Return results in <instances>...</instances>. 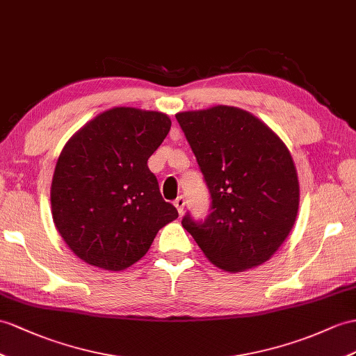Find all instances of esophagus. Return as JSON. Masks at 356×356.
I'll use <instances>...</instances> for the list:
<instances>
[{"instance_id":"34e87169","label":"esophagus","mask_w":356,"mask_h":356,"mask_svg":"<svg viewBox=\"0 0 356 356\" xmlns=\"http://www.w3.org/2000/svg\"><path fill=\"white\" fill-rule=\"evenodd\" d=\"M173 205L177 207V210H178L179 214H183V213H184V205H186L184 196H178V197L175 199V201H173Z\"/></svg>"}]
</instances>
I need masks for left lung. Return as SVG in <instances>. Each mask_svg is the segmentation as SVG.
I'll return each instance as SVG.
<instances>
[{"label":"left lung","mask_w":356,"mask_h":356,"mask_svg":"<svg viewBox=\"0 0 356 356\" xmlns=\"http://www.w3.org/2000/svg\"><path fill=\"white\" fill-rule=\"evenodd\" d=\"M211 195V213L183 227L225 272L261 266L289 237L299 179L287 146L252 113L231 106L177 113Z\"/></svg>","instance_id":"8db88e82"}]
</instances>
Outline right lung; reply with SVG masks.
Segmentation results:
<instances>
[{"mask_svg": "<svg viewBox=\"0 0 356 356\" xmlns=\"http://www.w3.org/2000/svg\"><path fill=\"white\" fill-rule=\"evenodd\" d=\"M170 125L160 111L113 107L66 142L51 183V213L65 243L84 263L124 270L178 218L148 168Z\"/></svg>", "mask_w": 356, "mask_h": 356, "instance_id": "1", "label": "right lung"}]
</instances>
